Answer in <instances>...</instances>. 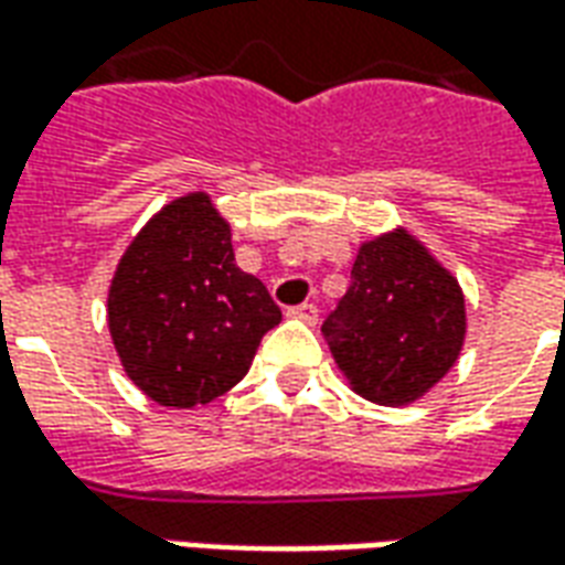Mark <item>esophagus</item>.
I'll return each mask as SVG.
<instances>
[{"mask_svg": "<svg viewBox=\"0 0 565 565\" xmlns=\"http://www.w3.org/2000/svg\"><path fill=\"white\" fill-rule=\"evenodd\" d=\"M287 315H290V318L306 320V323H315V320H318V306H315V302H302V306L290 308Z\"/></svg>", "mask_w": 565, "mask_h": 565, "instance_id": "obj_1", "label": "esophagus"}]
</instances>
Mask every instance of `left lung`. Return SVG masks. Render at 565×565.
I'll return each instance as SVG.
<instances>
[{
    "instance_id": "left-lung-1",
    "label": "left lung",
    "mask_w": 565,
    "mask_h": 565,
    "mask_svg": "<svg viewBox=\"0 0 565 565\" xmlns=\"http://www.w3.org/2000/svg\"><path fill=\"white\" fill-rule=\"evenodd\" d=\"M320 332L363 399L415 403L460 356V284L408 233L381 235L360 247L351 287Z\"/></svg>"
}]
</instances>
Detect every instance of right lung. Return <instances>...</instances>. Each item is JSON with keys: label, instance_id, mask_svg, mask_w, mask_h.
<instances>
[{"label": "right lung", "instance_id": "1", "mask_svg": "<svg viewBox=\"0 0 565 565\" xmlns=\"http://www.w3.org/2000/svg\"><path fill=\"white\" fill-rule=\"evenodd\" d=\"M281 308L235 266L230 223L205 193L174 199L127 247L108 290V330L136 387L196 408L245 379Z\"/></svg>", "mask_w": 565, "mask_h": 565}]
</instances>
